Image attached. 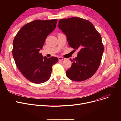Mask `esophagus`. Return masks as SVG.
<instances>
[{
	"label": "esophagus",
	"instance_id": "34e87169",
	"mask_svg": "<svg viewBox=\"0 0 121 121\" xmlns=\"http://www.w3.org/2000/svg\"><path fill=\"white\" fill-rule=\"evenodd\" d=\"M65 59V58H63V57H58V60H59V61L64 60Z\"/></svg>",
	"mask_w": 121,
	"mask_h": 121
}]
</instances>
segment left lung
<instances>
[{
    "instance_id": "left-lung-1",
    "label": "left lung",
    "mask_w": 121,
    "mask_h": 121,
    "mask_svg": "<svg viewBox=\"0 0 121 121\" xmlns=\"http://www.w3.org/2000/svg\"><path fill=\"white\" fill-rule=\"evenodd\" d=\"M58 27L67 36L68 44L76 50L78 56L71 61L67 77L75 81L91 78L98 70L104 50L101 37L93 24L78 17L61 19Z\"/></svg>"
}]
</instances>
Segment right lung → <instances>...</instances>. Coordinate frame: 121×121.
Returning a JSON list of instances; mask_svg holds the SVG:
<instances>
[{"mask_svg": "<svg viewBox=\"0 0 121 121\" xmlns=\"http://www.w3.org/2000/svg\"><path fill=\"white\" fill-rule=\"evenodd\" d=\"M57 22V19L31 22L23 25L14 38L12 53L16 64L24 77L33 83L47 81L52 66L58 61L56 57H43L40 53Z\"/></svg>", "mask_w": 121, "mask_h": 121, "instance_id": "add662e5", "label": "right lung"}]
</instances>
